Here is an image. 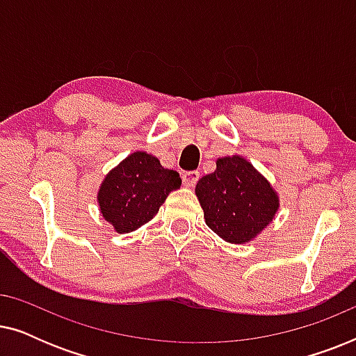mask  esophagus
<instances>
[{
    "mask_svg": "<svg viewBox=\"0 0 356 356\" xmlns=\"http://www.w3.org/2000/svg\"><path fill=\"white\" fill-rule=\"evenodd\" d=\"M199 181V172H184L183 173V183L184 186H194Z\"/></svg>",
    "mask_w": 356,
    "mask_h": 356,
    "instance_id": "34e87169",
    "label": "esophagus"
}]
</instances>
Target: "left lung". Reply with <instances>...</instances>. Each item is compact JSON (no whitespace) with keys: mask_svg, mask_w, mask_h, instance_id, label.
Wrapping results in <instances>:
<instances>
[{"mask_svg":"<svg viewBox=\"0 0 356 356\" xmlns=\"http://www.w3.org/2000/svg\"><path fill=\"white\" fill-rule=\"evenodd\" d=\"M207 227L228 243L243 245L259 235L279 211L270 183L240 155L217 159V168L196 184Z\"/></svg>","mask_w":356,"mask_h":356,"instance_id":"left-lung-1","label":"left lung"}]
</instances>
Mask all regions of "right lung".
Instances as JSON below:
<instances>
[{"label":"right lung","mask_w":356,"mask_h":356,"mask_svg":"<svg viewBox=\"0 0 356 356\" xmlns=\"http://www.w3.org/2000/svg\"><path fill=\"white\" fill-rule=\"evenodd\" d=\"M179 186L178 172L163 168L152 154L138 150L110 170L97 201L102 217L115 232L129 233L154 218L168 194Z\"/></svg>","instance_id":"right-lung-1"}]
</instances>
